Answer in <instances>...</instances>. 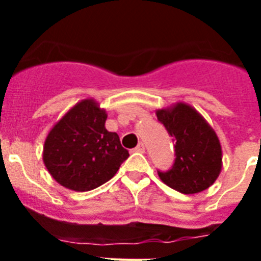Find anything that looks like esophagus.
Listing matches in <instances>:
<instances>
[{
    "label": "esophagus",
    "instance_id": "obj_1",
    "mask_svg": "<svg viewBox=\"0 0 261 261\" xmlns=\"http://www.w3.org/2000/svg\"><path fill=\"white\" fill-rule=\"evenodd\" d=\"M133 151H136V153H145V146L144 144H138L137 146L133 149Z\"/></svg>",
    "mask_w": 261,
    "mask_h": 261
}]
</instances>
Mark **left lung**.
<instances>
[{"instance_id": "left-lung-1", "label": "left lung", "mask_w": 261, "mask_h": 261, "mask_svg": "<svg viewBox=\"0 0 261 261\" xmlns=\"http://www.w3.org/2000/svg\"><path fill=\"white\" fill-rule=\"evenodd\" d=\"M156 117L175 140V163L158 172L172 190L193 195L208 190L222 170V147L218 136L192 106L177 102L156 110Z\"/></svg>"}]
</instances>
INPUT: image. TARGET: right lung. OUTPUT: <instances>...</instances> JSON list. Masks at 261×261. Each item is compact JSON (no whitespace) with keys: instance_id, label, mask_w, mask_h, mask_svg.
Listing matches in <instances>:
<instances>
[{"instance_id":"right-lung-1","label":"right lung","mask_w":261,"mask_h":261,"mask_svg":"<svg viewBox=\"0 0 261 261\" xmlns=\"http://www.w3.org/2000/svg\"><path fill=\"white\" fill-rule=\"evenodd\" d=\"M106 120L105 108L87 98L52 126L43 146V162L57 183L86 192L115 176L129 153L117 133L106 129Z\"/></svg>"}]
</instances>
